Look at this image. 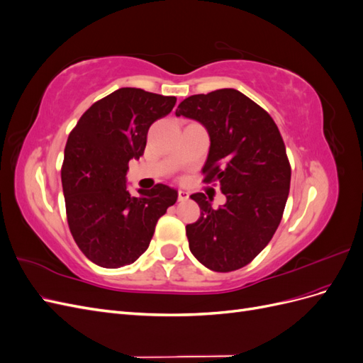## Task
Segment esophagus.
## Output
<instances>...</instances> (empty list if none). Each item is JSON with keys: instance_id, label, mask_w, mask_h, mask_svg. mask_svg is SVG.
Returning <instances> with one entry per match:
<instances>
[{"instance_id": "obj_1", "label": "esophagus", "mask_w": 363, "mask_h": 363, "mask_svg": "<svg viewBox=\"0 0 363 363\" xmlns=\"http://www.w3.org/2000/svg\"><path fill=\"white\" fill-rule=\"evenodd\" d=\"M189 199V194L186 191H179V201H186Z\"/></svg>"}]
</instances>
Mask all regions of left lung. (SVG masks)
Listing matches in <instances>:
<instances>
[{"mask_svg": "<svg viewBox=\"0 0 363 363\" xmlns=\"http://www.w3.org/2000/svg\"><path fill=\"white\" fill-rule=\"evenodd\" d=\"M175 115L206 127L204 182H218L227 199L213 208L211 196L191 195L201 215L186 225L189 250L212 271L242 268L268 245L286 206L291 164L280 131L267 111L236 89L192 95Z\"/></svg>", "mask_w": 363, "mask_h": 363, "instance_id": "1", "label": "left lung"}]
</instances>
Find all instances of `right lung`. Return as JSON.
<instances>
[{
    "label": "right lung",
    "mask_w": 363,
    "mask_h": 363,
    "mask_svg": "<svg viewBox=\"0 0 363 363\" xmlns=\"http://www.w3.org/2000/svg\"><path fill=\"white\" fill-rule=\"evenodd\" d=\"M177 98L121 87L94 103L65 147L62 186L71 235L83 255L103 268H121L144 252L177 191L156 184L139 196L127 191L131 159L144 155L147 133Z\"/></svg>",
    "instance_id": "1"
}]
</instances>
